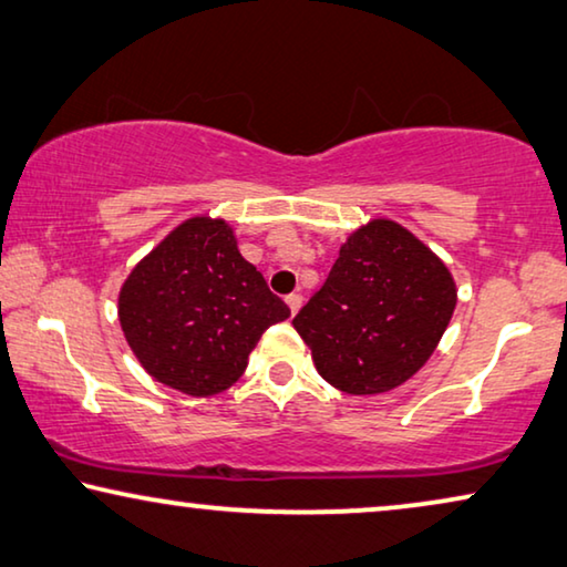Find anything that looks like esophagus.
I'll list each match as a JSON object with an SVG mask.
<instances>
[{
    "label": "esophagus",
    "mask_w": 567,
    "mask_h": 567,
    "mask_svg": "<svg viewBox=\"0 0 567 567\" xmlns=\"http://www.w3.org/2000/svg\"><path fill=\"white\" fill-rule=\"evenodd\" d=\"M301 293H289V297H286V303H289V309L293 311V315H297V311L301 309Z\"/></svg>",
    "instance_id": "34e87169"
}]
</instances>
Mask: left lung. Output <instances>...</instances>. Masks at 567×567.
Returning <instances> with one entry per match:
<instances>
[{
  "mask_svg": "<svg viewBox=\"0 0 567 567\" xmlns=\"http://www.w3.org/2000/svg\"><path fill=\"white\" fill-rule=\"evenodd\" d=\"M455 301L447 266L409 229L373 219L348 237L293 327L327 383L371 396L396 389L430 360Z\"/></svg>",
  "mask_w": 567,
  "mask_h": 567,
  "instance_id": "1",
  "label": "left lung"
}]
</instances>
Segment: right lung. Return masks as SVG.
Instances as JSON below:
<instances>
[{
    "label": "right lung",
    "mask_w": 567,
    "mask_h": 567,
    "mask_svg": "<svg viewBox=\"0 0 567 567\" xmlns=\"http://www.w3.org/2000/svg\"><path fill=\"white\" fill-rule=\"evenodd\" d=\"M289 315L233 229L209 217L178 225L120 291V324L141 365L188 396L229 389L260 334Z\"/></svg>",
    "instance_id": "obj_1"
}]
</instances>
